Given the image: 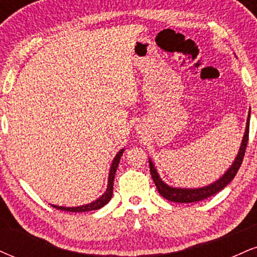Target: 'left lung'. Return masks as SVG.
Returning <instances> with one entry per match:
<instances>
[{"label": "left lung", "instance_id": "left-lung-1", "mask_svg": "<svg viewBox=\"0 0 257 257\" xmlns=\"http://www.w3.org/2000/svg\"><path fill=\"white\" fill-rule=\"evenodd\" d=\"M249 122H250V111L249 113H247L245 133H244L243 135V140H241L239 151L237 153V157L234 158V161H233V163L229 166L228 169L223 173V175L217 179L216 181L211 182L210 185L203 186V187H198V188L173 187V186L166 184V182L161 179L157 169H156L155 164H153L152 159L149 158L150 172H151L153 182H155L159 194H161L162 197H164L166 199L170 200V202L193 203V202H199V200L206 199L208 197H211L213 194L220 192L221 190H223V188H225L233 179H234L235 174H237L238 170H239L241 162H243L244 153H245V149L247 145V139H249Z\"/></svg>", "mask_w": 257, "mask_h": 257}]
</instances>
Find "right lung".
Wrapping results in <instances>:
<instances>
[{
  "instance_id": "1",
  "label": "right lung",
  "mask_w": 257,
  "mask_h": 257,
  "mask_svg": "<svg viewBox=\"0 0 257 257\" xmlns=\"http://www.w3.org/2000/svg\"><path fill=\"white\" fill-rule=\"evenodd\" d=\"M123 152H124V149L119 150L117 152L116 157L112 161V164L110 167V173H108V180H107V187H106V191L99 198H96L93 202L88 203V204L79 205V206H61V205H55L51 204L53 208L59 209V210H65V211H71V213H84V211H91V210H98V209L102 208V206L107 204L112 198V193H113V180L114 175H116L117 167H118V163L120 161V157H122Z\"/></svg>"
}]
</instances>
